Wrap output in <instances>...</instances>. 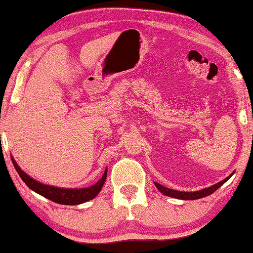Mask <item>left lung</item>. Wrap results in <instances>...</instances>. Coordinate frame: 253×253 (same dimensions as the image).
I'll use <instances>...</instances> for the list:
<instances>
[{"mask_svg": "<svg viewBox=\"0 0 253 253\" xmlns=\"http://www.w3.org/2000/svg\"><path fill=\"white\" fill-rule=\"evenodd\" d=\"M233 174H234V172L232 174H229L228 177L225 178L224 180L219 181L218 184L212 185V186H210V187L196 190V192H180V190H175V189L164 187V186L157 184V182H154V184H155L156 188L159 189L160 192L166 196H170V197H173V199H178V200H199V199H202V197L211 195L212 193H214L215 190L220 187V186L224 185L225 182L228 180V179L232 177Z\"/></svg>", "mask_w": 253, "mask_h": 253, "instance_id": "obj_1", "label": "left lung"}]
</instances>
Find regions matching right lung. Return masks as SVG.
Returning a JSON list of instances; mask_svg holds the SVG:
<instances>
[{"label": "right lung", "instance_id": "obj_1", "mask_svg": "<svg viewBox=\"0 0 253 253\" xmlns=\"http://www.w3.org/2000/svg\"><path fill=\"white\" fill-rule=\"evenodd\" d=\"M11 160H12L14 169L17 170L18 174L20 175V178L23 179V181L29 188L34 190L35 193L40 194V195H42L43 197H45V199L52 201V202L64 204V206H78V204L87 202V201L94 199L99 194L106 181V177H107V169H106L99 180L94 185L90 186V187L61 188L56 187V186L42 184V182L35 180L34 178H32L31 175L20 169V167L18 166L12 156H11Z\"/></svg>", "mask_w": 253, "mask_h": 253}]
</instances>
